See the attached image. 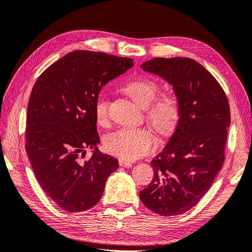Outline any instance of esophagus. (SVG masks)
Returning <instances> with one entry per match:
<instances>
[{"mask_svg": "<svg viewBox=\"0 0 252 252\" xmlns=\"http://www.w3.org/2000/svg\"><path fill=\"white\" fill-rule=\"evenodd\" d=\"M119 164L122 167H131L132 166V162H130V161H127V160H120Z\"/></svg>", "mask_w": 252, "mask_h": 252, "instance_id": "1", "label": "esophagus"}]
</instances>
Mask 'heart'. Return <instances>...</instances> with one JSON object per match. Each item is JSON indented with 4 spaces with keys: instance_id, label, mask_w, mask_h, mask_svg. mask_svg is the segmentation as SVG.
<instances>
[{
    "instance_id": "1",
    "label": "heart",
    "mask_w": 252,
    "mask_h": 252,
    "mask_svg": "<svg viewBox=\"0 0 252 252\" xmlns=\"http://www.w3.org/2000/svg\"><path fill=\"white\" fill-rule=\"evenodd\" d=\"M124 90L137 104L147 108L151 124L159 132L167 133L174 129L180 117V103L175 93L164 92L158 95V83L144 76L130 80L124 86ZM94 114L99 124H106L108 101L104 94H100L96 98ZM156 145V137L148 128L123 127L108 134L104 139V148L107 152L123 160L143 157L149 154Z\"/></svg>"
}]
</instances>
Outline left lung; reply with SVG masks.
<instances>
[{
	"label": "left lung",
	"mask_w": 252,
	"mask_h": 252,
	"mask_svg": "<svg viewBox=\"0 0 252 252\" xmlns=\"http://www.w3.org/2000/svg\"><path fill=\"white\" fill-rule=\"evenodd\" d=\"M140 68L173 86L180 118L162 152L151 161L154 178L139 197L161 216L180 215L199 202L223 165L230 124L227 97L216 78L192 59L155 58Z\"/></svg>",
	"instance_id": "left-lung-1"
}]
</instances>
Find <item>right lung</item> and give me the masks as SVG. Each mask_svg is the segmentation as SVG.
I'll list each match as a JSON object with an SVG mask.
<instances>
[{"label":"right lung","instance_id":"add662e5","mask_svg":"<svg viewBox=\"0 0 252 252\" xmlns=\"http://www.w3.org/2000/svg\"><path fill=\"white\" fill-rule=\"evenodd\" d=\"M133 60L75 50L50 65L29 100L26 151L37 182L67 212H83L101 198L118 160L99 152L95 100L109 80L126 72ZM86 148H93L90 159Z\"/></svg>","mask_w":252,"mask_h":252}]
</instances>
